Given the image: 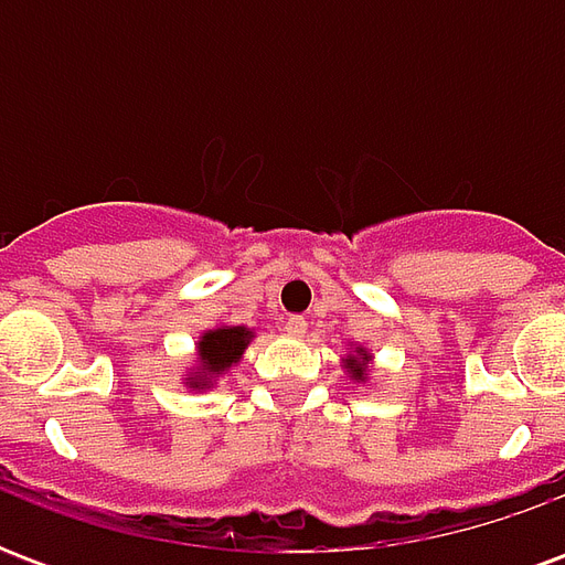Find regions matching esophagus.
Here are the masks:
<instances>
[{"mask_svg": "<svg viewBox=\"0 0 565 565\" xmlns=\"http://www.w3.org/2000/svg\"><path fill=\"white\" fill-rule=\"evenodd\" d=\"M306 327H308V320L302 318V315H290V318L284 320V332H287V335H302Z\"/></svg>", "mask_w": 565, "mask_h": 565, "instance_id": "obj_1", "label": "esophagus"}]
</instances>
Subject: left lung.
Instances as JSON below:
<instances>
[{"instance_id":"1","label":"left lung","mask_w":565,"mask_h":565,"mask_svg":"<svg viewBox=\"0 0 565 565\" xmlns=\"http://www.w3.org/2000/svg\"><path fill=\"white\" fill-rule=\"evenodd\" d=\"M369 360H372V354H369L366 348L360 344L354 354H348L342 360L344 372H348V375H351L354 381H366L369 379Z\"/></svg>"}]
</instances>
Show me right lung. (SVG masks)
<instances>
[{"label":"right lung","instance_id":"1","mask_svg":"<svg viewBox=\"0 0 565 565\" xmlns=\"http://www.w3.org/2000/svg\"><path fill=\"white\" fill-rule=\"evenodd\" d=\"M254 339L247 327H214L199 335L196 342V366L186 372L184 384L193 391H209L214 381L226 375L242 360L245 348Z\"/></svg>","mask_w":565,"mask_h":565}]
</instances>
